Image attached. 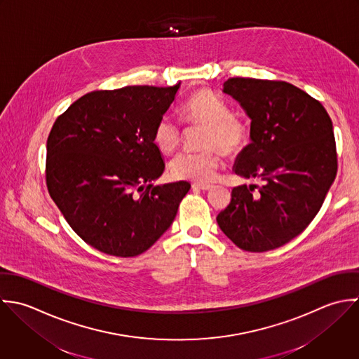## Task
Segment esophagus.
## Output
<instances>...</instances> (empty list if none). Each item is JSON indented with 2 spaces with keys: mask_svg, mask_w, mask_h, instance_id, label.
Masks as SVG:
<instances>
[{
  "mask_svg": "<svg viewBox=\"0 0 359 359\" xmlns=\"http://www.w3.org/2000/svg\"><path fill=\"white\" fill-rule=\"evenodd\" d=\"M192 187L198 188V189H202V191H209L213 185L212 184H206V182H195Z\"/></svg>",
  "mask_w": 359,
  "mask_h": 359,
  "instance_id": "obj_1",
  "label": "esophagus"
}]
</instances>
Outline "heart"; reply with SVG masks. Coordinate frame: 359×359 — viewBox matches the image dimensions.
<instances>
[{"label":"heart","mask_w":359,"mask_h":359,"mask_svg":"<svg viewBox=\"0 0 359 359\" xmlns=\"http://www.w3.org/2000/svg\"><path fill=\"white\" fill-rule=\"evenodd\" d=\"M181 114L189 123L205 125L201 151L182 153L171 163V174L177 180L209 182L215 180L220 158L216 149L226 154L239 151L248 140L246 125L234 117L231 107L208 90L194 93L182 106ZM181 126L168 116L161 117L154 126L153 142L160 151L174 153L181 143Z\"/></svg>","instance_id":"1"}]
</instances>
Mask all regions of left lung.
<instances>
[{"label": "left lung", "mask_w": 359, "mask_h": 359, "mask_svg": "<svg viewBox=\"0 0 359 359\" xmlns=\"http://www.w3.org/2000/svg\"><path fill=\"white\" fill-rule=\"evenodd\" d=\"M223 86L250 118V143L234 172L263 184L256 192V185L236 187L216 220L241 249L271 250L299 236L323 205L337 174L333 123L291 83L230 78Z\"/></svg>", "instance_id": "1"}]
</instances>
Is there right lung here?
<instances>
[{
	"label": "right lung",
	"mask_w": 359,
	"mask_h": 359,
	"mask_svg": "<svg viewBox=\"0 0 359 359\" xmlns=\"http://www.w3.org/2000/svg\"><path fill=\"white\" fill-rule=\"evenodd\" d=\"M180 86L90 92L51 128L48 194L72 230L103 253L147 250L170 229L191 188L187 181L151 184L165 167L153 130Z\"/></svg>",
	"instance_id": "right-lung-1"
}]
</instances>
